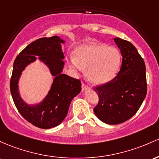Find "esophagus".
<instances>
[{
    "label": "esophagus",
    "instance_id": "1",
    "mask_svg": "<svg viewBox=\"0 0 159 159\" xmlns=\"http://www.w3.org/2000/svg\"><path fill=\"white\" fill-rule=\"evenodd\" d=\"M89 87L87 86V85H85L84 83H82V90L83 91H86V90H89Z\"/></svg>",
    "mask_w": 159,
    "mask_h": 159
}]
</instances>
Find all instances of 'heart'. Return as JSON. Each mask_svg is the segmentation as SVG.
Instances as JSON below:
<instances>
[{
  "label": "heart",
  "mask_w": 159,
  "mask_h": 159,
  "mask_svg": "<svg viewBox=\"0 0 159 159\" xmlns=\"http://www.w3.org/2000/svg\"><path fill=\"white\" fill-rule=\"evenodd\" d=\"M121 62L122 55L116 47L89 43L75 49L68 63L76 71L86 69L87 79L92 84L102 85L116 76Z\"/></svg>",
  "instance_id": "obj_1"
}]
</instances>
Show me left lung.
<instances>
[{"label":"left lung","mask_w":159,"mask_h":159,"mask_svg":"<svg viewBox=\"0 0 159 159\" xmlns=\"http://www.w3.org/2000/svg\"><path fill=\"white\" fill-rule=\"evenodd\" d=\"M113 40L122 56L120 70L111 81L94 89L99 97L94 113L109 125L131 119L141 106L147 89L145 63L136 48L119 37Z\"/></svg>","instance_id":"left-lung-1"}]
</instances>
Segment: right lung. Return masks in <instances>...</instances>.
Here are the masks:
<instances>
[{"mask_svg": "<svg viewBox=\"0 0 159 159\" xmlns=\"http://www.w3.org/2000/svg\"><path fill=\"white\" fill-rule=\"evenodd\" d=\"M58 36L43 37L26 46L16 57L10 80V92L19 113L37 127L48 129L60 125L68 113L73 98L81 92V82L62 73L65 58ZM48 68L55 78L51 89L40 102L28 105L20 97L18 83L22 71L36 61V56Z\"/></svg>", "mask_w": 159, "mask_h": 159, "instance_id": "right-lung-1", "label": "right lung"}]
</instances>
